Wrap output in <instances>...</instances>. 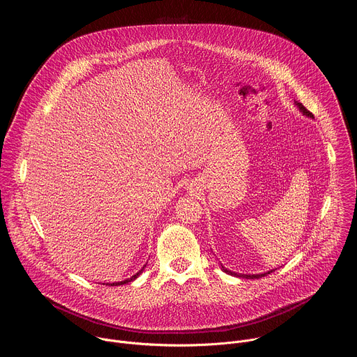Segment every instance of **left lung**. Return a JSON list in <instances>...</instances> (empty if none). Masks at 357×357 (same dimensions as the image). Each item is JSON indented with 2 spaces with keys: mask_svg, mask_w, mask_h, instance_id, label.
Listing matches in <instances>:
<instances>
[{
  "mask_svg": "<svg viewBox=\"0 0 357 357\" xmlns=\"http://www.w3.org/2000/svg\"><path fill=\"white\" fill-rule=\"evenodd\" d=\"M294 105L296 106V109L302 113V116H305V117H310V119H314V114L312 113H310L307 109H305L303 106H302V103H299V101H296V100H294ZM220 268H222V271L223 273H226V274H229V275H233V277H237V278H247V280H256V278H261V277H266L267 274H271L274 270H270V271H267V273H260V274H240V273H234V271H230V270H227L226 267H223V264L220 263Z\"/></svg>",
  "mask_w": 357,
  "mask_h": 357,
  "instance_id": "left-lung-1",
  "label": "left lung"
}]
</instances>
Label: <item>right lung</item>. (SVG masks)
Here are the masks:
<instances>
[{
	"instance_id": "obj_1",
	"label": "right lung",
	"mask_w": 357,
	"mask_h": 357,
	"mask_svg": "<svg viewBox=\"0 0 357 357\" xmlns=\"http://www.w3.org/2000/svg\"><path fill=\"white\" fill-rule=\"evenodd\" d=\"M145 267H146V264H145V266H144V267H142V268H141V270H139L137 274H134L132 277H130V278H127V280H124V281H119V282H107L106 285H110V287H117V285H124V284H128V282L134 281V280H135V278H137V277H138V275H139V274L144 271V268H145Z\"/></svg>"
}]
</instances>
